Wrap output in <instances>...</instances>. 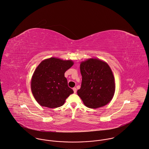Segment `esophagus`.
<instances>
[{
	"mask_svg": "<svg viewBox=\"0 0 149 149\" xmlns=\"http://www.w3.org/2000/svg\"><path fill=\"white\" fill-rule=\"evenodd\" d=\"M73 90L74 93H76V92H77V89H76V87H74V88H73Z\"/></svg>",
	"mask_w": 149,
	"mask_h": 149,
	"instance_id": "esophagus-1",
	"label": "esophagus"
}]
</instances>
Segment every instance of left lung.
<instances>
[{"instance_id":"1","label":"left lung","mask_w":149,"mask_h":149,"mask_svg":"<svg viewBox=\"0 0 149 149\" xmlns=\"http://www.w3.org/2000/svg\"><path fill=\"white\" fill-rule=\"evenodd\" d=\"M82 76L81 87L77 94L84 104L90 108L107 105L115 93V81L108 65L97 59H90L80 64Z\"/></svg>"}]
</instances>
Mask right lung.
<instances>
[{
	"mask_svg": "<svg viewBox=\"0 0 149 149\" xmlns=\"http://www.w3.org/2000/svg\"><path fill=\"white\" fill-rule=\"evenodd\" d=\"M73 62L51 58L42 61L36 69L31 80V90L37 102L45 107L58 108L73 93L65 77V72Z\"/></svg>",
	"mask_w": 149,
	"mask_h": 149,
	"instance_id": "add662e5",
	"label": "right lung"
}]
</instances>
